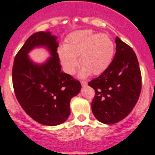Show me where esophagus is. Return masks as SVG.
I'll list each match as a JSON object with an SVG mask.
<instances>
[{
    "mask_svg": "<svg viewBox=\"0 0 155 155\" xmlns=\"http://www.w3.org/2000/svg\"><path fill=\"white\" fill-rule=\"evenodd\" d=\"M81 84H82V86H85V85H87V82H85V81H81Z\"/></svg>",
    "mask_w": 155,
    "mask_h": 155,
    "instance_id": "obj_1",
    "label": "esophagus"
}]
</instances>
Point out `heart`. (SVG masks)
<instances>
[{
  "instance_id": "1",
  "label": "heart",
  "mask_w": 155,
  "mask_h": 155,
  "mask_svg": "<svg viewBox=\"0 0 155 155\" xmlns=\"http://www.w3.org/2000/svg\"><path fill=\"white\" fill-rule=\"evenodd\" d=\"M114 43L105 34H97L90 30L77 31L68 37L64 46L58 49V55L64 70L73 75L79 63L83 67L81 76L89 73L99 75L107 70L114 54Z\"/></svg>"
}]
</instances>
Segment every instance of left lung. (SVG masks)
Returning a JSON list of instances; mask_svg holds the SVG:
<instances>
[{
	"label": "left lung",
	"instance_id": "8db88e82",
	"mask_svg": "<svg viewBox=\"0 0 155 155\" xmlns=\"http://www.w3.org/2000/svg\"><path fill=\"white\" fill-rule=\"evenodd\" d=\"M115 57L107 70L88 82L95 91L91 109L101 122L112 124L127 116L135 107L142 87V76L133 48L116 37Z\"/></svg>",
	"mask_w": 155,
	"mask_h": 155
}]
</instances>
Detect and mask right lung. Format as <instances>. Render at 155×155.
<instances>
[{
    "label": "right lung",
    "mask_w": 155,
    "mask_h": 155,
    "mask_svg": "<svg viewBox=\"0 0 155 155\" xmlns=\"http://www.w3.org/2000/svg\"><path fill=\"white\" fill-rule=\"evenodd\" d=\"M36 47H45L51 57L36 64L28 53ZM57 37L50 31H40L26 40L14 59L12 85L15 97L25 112L34 121L47 126L62 124L70 115V103L82 85L61 71Z\"/></svg>",
    "instance_id": "1"
}]
</instances>
